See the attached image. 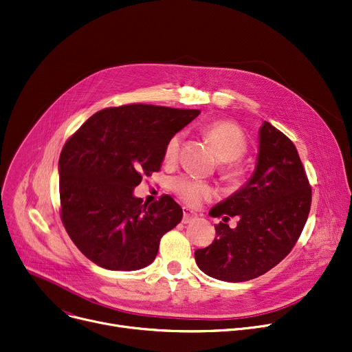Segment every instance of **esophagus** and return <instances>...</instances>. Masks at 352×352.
Here are the masks:
<instances>
[{
	"label": "esophagus",
	"mask_w": 352,
	"mask_h": 352,
	"mask_svg": "<svg viewBox=\"0 0 352 352\" xmlns=\"http://www.w3.org/2000/svg\"><path fill=\"white\" fill-rule=\"evenodd\" d=\"M182 214H184V217H182V222L184 223H190V222H192L194 219H197V214H194L191 209H188V208H184L182 209Z\"/></svg>",
	"instance_id": "obj_1"
}]
</instances>
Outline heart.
<instances>
[{
  "instance_id": "obj_1",
  "label": "heart",
  "mask_w": 352,
  "mask_h": 352,
  "mask_svg": "<svg viewBox=\"0 0 352 352\" xmlns=\"http://www.w3.org/2000/svg\"><path fill=\"white\" fill-rule=\"evenodd\" d=\"M205 135L214 146L217 154L223 160L222 173L230 182H239L245 177V167L241 157L248 150V138L243 130L233 122L218 120L205 127ZM181 146V134L170 137L164 147V160L174 161ZM171 191L185 204L198 206L202 201L215 195L212 185L192 175H179L171 181Z\"/></svg>"
}]
</instances>
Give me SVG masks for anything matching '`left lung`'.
I'll list each match as a JSON object with an SVG mask.
<instances>
[{
  "label": "left lung",
  "instance_id": "obj_1",
  "mask_svg": "<svg viewBox=\"0 0 352 352\" xmlns=\"http://www.w3.org/2000/svg\"><path fill=\"white\" fill-rule=\"evenodd\" d=\"M311 206V186L296 146L263 122L259 155L249 182L210 209L214 218L240 217L239 226L215 225L217 238L195 250L198 267L223 282H248L282 262L294 248Z\"/></svg>",
  "mask_w": 352,
  "mask_h": 352
}]
</instances>
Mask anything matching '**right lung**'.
I'll return each mask as SVG.
<instances>
[{"label":"right lung","instance_id":"1","mask_svg":"<svg viewBox=\"0 0 352 352\" xmlns=\"http://www.w3.org/2000/svg\"><path fill=\"white\" fill-rule=\"evenodd\" d=\"M198 114L154 104L107 107L67 138L59 157L60 219L89 261L130 272L155 259L182 208L170 195L143 204L133 190L160 171L170 137Z\"/></svg>","mask_w":352,"mask_h":352}]
</instances>
